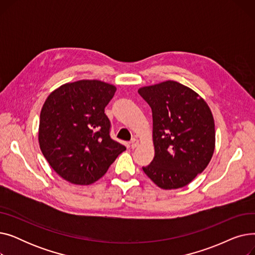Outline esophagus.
I'll return each instance as SVG.
<instances>
[{"label":"esophagus","instance_id":"obj_1","mask_svg":"<svg viewBox=\"0 0 255 255\" xmlns=\"http://www.w3.org/2000/svg\"><path fill=\"white\" fill-rule=\"evenodd\" d=\"M137 144H138V140H137V139H135V138H133V139L130 141V146H131V149H135L136 146H137Z\"/></svg>","mask_w":255,"mask_h":255}]
</instances>
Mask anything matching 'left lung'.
Wrapping results in <instances>:
<instances>
[{"instance_id":"8db88e82","label":"left lung","mask_w":255,"mask_h":255,"mask_svg":"<svg viewBox=\"0 0 255 255\" xmlns=\"http://www.w3.org/2000/svg\"><path fill=\"white\" fill-rule=\"evenodd\" d=\"M138 94L153 117V161L142 170L162 189L188 185L203 172L215 149V124L207 102L173 80L142 87Z\"/></svg>"}]
</instances>
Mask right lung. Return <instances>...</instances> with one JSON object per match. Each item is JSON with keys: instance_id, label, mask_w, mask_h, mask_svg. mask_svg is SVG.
I'll return each mask as SVG.
<instances>
[{"instance_id": "1", "label": "right lung", "mask_w": 255, "mask_h": 255, "mask_svg": "<svg viewBox=\"0 0 255 255\" xmlns=\"http://www.w3.org/2000/svg\"><path fill=\"white\" fill-rule=\"evenodd\" d=\"M117 88L101 80L65 84L45 100L40 114L39 144L60 177L76 185L99 180L126 150L112 139L105 106Z\"/></svg>"}]
</instances>
